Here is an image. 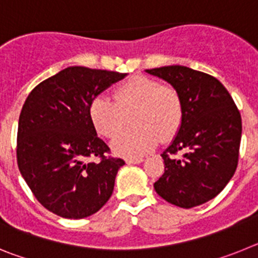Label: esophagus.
I'll return each instance as SVG.
<instances>
[{"label": "esophagus", "mask_w": 258, "mask_h": 258, "mask_svg": "<svg viewBox=\"0 0 258 258\" xmlns=\"http://www.w3.org/2000/svg\"><path fill=\"white\" fill-rule=\"evenodd\" d=\"M142 157H138V159H126V164H140L142 163Z\"/></svg>", "instance_id": "1"}]
</instances>
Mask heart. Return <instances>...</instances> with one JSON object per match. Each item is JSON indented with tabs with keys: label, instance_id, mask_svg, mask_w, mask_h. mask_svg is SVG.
Listing matches in <instances>:
<instances>
[{
	"label": "heart",
	"instance_id": "heart-1",
	"mask_svg": "<svg viewBox=\"0 0 258 258\" xmlns=\"http://www.w3.org/2000/svg\"><path fill=\"white\" fill-rule=\"evenodd\" d=\"M134 113L133 130L119 134L126 115ZM95 131L107 138L117 136L111 146L115 154L138 159L154 149L159 138L172 140L181 129L184 108L179 92L172 85L143 75H134L118 84L113 99L98 95L89 106Z\"/></svg>",
	"mask_w": 258,
	"mask_h": 258
}]
</instances>
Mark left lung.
Here are the masks:
<instances>
[{
  "label": "left lung",
  "instance_id": "obj_1",
  "mask_svg": "<svg viewBox=\"0 0 258 258\" xmlns=\"http://www.w3.org/2000/svg\"><path fill=\"white\" fill-rule=\"evenodd\" d=\"M174 86L183 101L181 129L161 154L165 170L154 183L164 200L194 208L225 188L238 166L241 117L216 77L183 66L146 70ZM178 153L182 158H175Z\"/></svg>",
  "mask_w": 258,
  "mask_h": 258
}]
</instances>
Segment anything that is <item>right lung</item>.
<instances>
[{
    "mask_svg": "<svg viewBox=\"0 0 258 258\" xmlns=\"http://www.w3.org/2000/svg\"><path fill=\"white\" fill-rule=\"evenodd\" d=\"M126 74L68 67L38 84L19 116L17 160L36 199L63 218H85L112 195L122 159L109 156L89 106Z\"/></svg>",
    "mask_w": 258,
    "mask_h": 258,
    "instance_id": "obj_1",
    "label": "right lung"
}]
</instances>
